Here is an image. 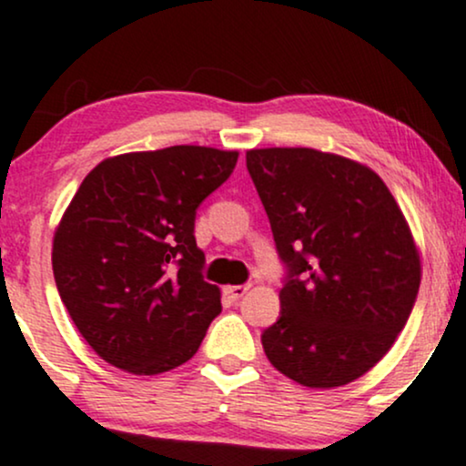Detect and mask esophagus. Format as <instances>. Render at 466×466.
Here are the masks:
<instances>
[{"instance_id": "obj_1", "label": "esophagus", "mask_w": 466, "mask_h": 466, "mask_svg": "<svg viewBox=\"0 0 466 466\" xmlns=\"http://www.w3.org/2000/svg\"><path fill=\"white\" fill-rule=\"evenodd\" d=\"M248 291H249V285H229L223 289V293H226L229 300H240Z\"/></svg>"}]
</instances>
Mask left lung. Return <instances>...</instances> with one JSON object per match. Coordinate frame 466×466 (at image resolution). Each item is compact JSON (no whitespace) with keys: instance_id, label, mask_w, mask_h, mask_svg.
I'll use <instances>...</instances> for the list:
<instances>
[{"instance_id":"1","label":"left lung","mask_w":466,"mask_h":466,"mask_svg":"<svg viewBox=\"0 0 466 466\" xmlns=\"http://www.w3.org/2000/svg\"><path fill=\"white\" fill-rule=\"evenodd\" d=\"M285 267L267 360L307 388L355 381L408 322L420 260L392 192L366 166L313 148L248 151Z\"/></svg>"}]
</instances>
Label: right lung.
<instances>
[{"mask_svg": "<svg viewBox=\"0 0 466 466\" xmlns=\"http://www.w3.org/2000/svg\"><path fill=\"white\" fill-rule=\"evenodd\" d=\"M237 151L168 147L100 162L55 234V282L87 344L111 366L159 374L199 350L221 313L203 280L195 217L232 175Z\"/></svg>", "mask_w": 466, "mask_h": 466, "instance_id": "right-lung-1", "label": "right lung"}]
</instances>
